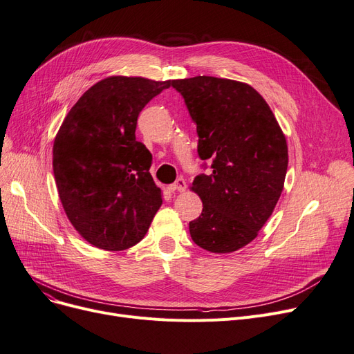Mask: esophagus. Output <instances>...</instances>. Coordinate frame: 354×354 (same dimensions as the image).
<instances>
[{
    "mask_svg": "<svg viewBox=\"0 0 354 354\" xmlns=\"http://www.w3.org/2000/svg\"><path fill=\"white\" fill-rule=\"evenodd\" d=\"M185 189H187V182L182 178H179L175 183H172V185H169V191H172V192H175V191L183 192Z\"/></svg>",
    "mask_w": 354,
    "mask_h": 354,
    "instance_id": "obj_1",
    "label": "esophagus"
}]
</instances>
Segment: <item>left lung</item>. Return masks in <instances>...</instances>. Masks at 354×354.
<instances>
[{"label": "left lung", "mask_w": 354, "mask_h": 354, "mask_svg": "<svg viewBox=\"0 0 354 354\" xmlns=\"http://www.w3.org/2000/svg\"><path fill=\"white\" fill-rule=\"evenodd\" d=\"M196 122L198 155L212 159L211 175L191 185L203 212L189 223L194 243L211 253H233L253 241L282 194L288 145L270 106L240 81L195 76L174 80Z\"/></svg>", "instance_id": "1"}]
</instances>
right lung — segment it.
Wrapping results in <instances>:
<instances>
[{
    "instance_id": "obj_1",
    "label": "right lung",
    "mask_w": 354,
    "mask_h": 354,
    "mask_svg": "<svg viewBox=\"0 0 354 354\" xmlns=\"http://www.w3.org/2000/svg\"><path fill=\"white\" fill-rule=\"evenodd\" d=\"M172 81L109 76L66 114L53 143V175L71 224L109 252L133 248L162 205L149 169L151 155L136 140L137 117Z\"/></svg>"
}]
</instances>
